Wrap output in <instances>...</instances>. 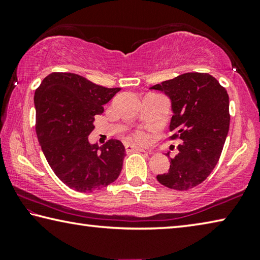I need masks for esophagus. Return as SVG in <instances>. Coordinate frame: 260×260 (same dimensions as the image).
<instances>
[{"label": "esophagus", "instance_id": "1", "mask_svg": "<svg viewBox=\"0 0 260 260\" xmlns=\"http://www.w3.org/2000/svg\"><path fill=\"white\" fill-rule=\"evenodd\" d=\"M125 149H126V152H135V150H137V152L148 153L147 150L142 149V148H140V147H138L135 145H131V143H125Z\"/></svg>", "mask_w": 260, "mask_h": 260}]
</instances>
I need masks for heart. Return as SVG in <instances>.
Masks as SVG:
<instances>
[{
  "mask_svg": "<svg viewBox=\"0 0 260 260\" xmlns=\"http://www.w3.org/2000/svg\"><path fill=\"white\" fill-rule=\"evenodd\" d=\"M135 139H137L139 142H142V143L148 141V137H147V134L143 133V132H138V133L135 134Z\"/></svg>",
  "mask_w": 260,
  "mask_h": 260,
  "instance_id": "1",
  "label": "heart"
}]
</instances>
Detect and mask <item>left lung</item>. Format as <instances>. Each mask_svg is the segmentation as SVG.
I'll list each match as a JSON object with an SVG mask.
<instances>
[{
  "mask_svg": "<svg viewBox=\"0 0 260 260\" xmlns=\"http://www.w3.org/2000/svg\"><path fill=\"white\" fill-rule=\"evenodd\" d=\"M150 88L172 100L169 128L175 134L169 139L182 142L168 172L156 179L165 187L188 190L202 183L219 160L230 126L229 94L216 78L201 72L183 73Z\"/></svg>",
  "mask_w": 260,
  "mask_h": 260,
  "instance_id": "8db88e82",
  "label": "left lung"
}]
</instances>
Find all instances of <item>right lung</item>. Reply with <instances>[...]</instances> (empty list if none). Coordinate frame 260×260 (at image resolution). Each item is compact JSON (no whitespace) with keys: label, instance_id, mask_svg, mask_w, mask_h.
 <instances>
[{"label":"right lung","instance_id":"add662e5","mask_svg":"<svg viewBox=\"0 0 260 260\" xmlns=\"http://www.w3.org/2000/svg\"><path fill=\"white\" fill-rule=\"evenodd\" d=\"M121 88H107L76 73L52 72L35 92L36 134L50 167L64 184L92 192L114 182L125 147L119 140L91 145L94 117Z\"/></svg>","mask_w":260,"mask_h":260}]
</instances>
